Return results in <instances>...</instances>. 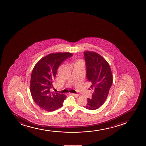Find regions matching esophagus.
<instances>
[{
    "instance_id": "1",
    "label": "esophagus",
    "mask_w": 146,
    "mask_h": 146,
    "mask_svg": "<svg viewBox=\"0 0 146 146\" xmlns=\"http://www.w3.org/2000/svg\"><path fill=\"white\" fill-rule=\"evenodd\" d=\"M71 95L74 96L75 97H78L79 96V95L77 94L71 93Z\"/></svg>"
}]
</instances>
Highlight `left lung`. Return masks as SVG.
I'll list each match as a JSON object with an SVG mask.
<instances>
[{"mask_svg": "<svg viewBox=\"0 0 146 146\" xmlns=\"http://www.w3.org/2000/svg\"><path fill=\"white\" fill-rule=\"evenodd\" d=\"M84 56L86 67V77L91 82L94 90L92 98H87L84 107L90 110H96L103 105L108 96L113 83V76L110 66L100 54L86 51Z\"/></svg>", "mask_w": 146, "mask_h": 146, "instance_id": "1", "label": "left lung"}]
</instances>
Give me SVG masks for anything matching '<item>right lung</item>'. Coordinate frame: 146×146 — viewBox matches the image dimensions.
<instances>
[{"label":"right lung","mask_w":146,"mask_h":146,"mask_svg":"<svg viewBox=\"0 0 146 146\" xmlns=\"http://www.w3.org/2000/svg\"><path fill=\"white\" fill-rule=\"evenodd\" d=\"M71 53H51L38 61L33 69L31 78V96L37 105L43 110L52 111L62 106L66 96L50 91L59 66L72 57Z\"/></svg>","instance_id":"add662e5"}]
</instances>
